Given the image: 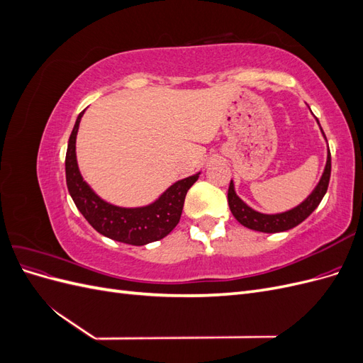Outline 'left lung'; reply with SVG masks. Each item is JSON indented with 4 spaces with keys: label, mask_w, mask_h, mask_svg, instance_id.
I'll use <instances>...</instances> for the list:
<instances>
[{
    "label": "left lung",
    "mask_w": 363,
    "mask_h": 363,
    "mask_svg": "<svg viewBox=\"0 0 363 363\" xmlns=\"http://www.w3.org/2000/svg\"><path fill=\"white\" fill-rule=\"evenodd\" d=\"M316 123L320 124V121L316 119ZM321 131H323V128H321ZM323 136L325 138L324 131H323ZM330 172H332V156H330V150H328L324 172L321 175L320 182H318V184L315 186V189L311 192V195L307 196L304 201H301L298 206L291 208V211L280 212V213H262V212L255 211V208L250 207L247 203H244L239 199L236 191H235V183L232 180L230 182L228 195H227L230 211H232L233 216L240 224L247 228L256 230V232H262V233L286 232V230H291L295 225L303 223L304 219L315 211L318 204L321 203V200L324 199V195L327 192L328 182H330Z\"/></svg>",
    "instance_id": "obj_1"
}]
</instances>
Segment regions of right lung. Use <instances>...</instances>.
Listing matches in <instances>:
<instances>
[{"label":"right lung","mask_w":363,"mask_h":363,"mask_svg":"<svg viewBox=\"0 0 363 363\" xmlns=\"http://www.w3.org/2000/svg\"><path fill=\"white\" fill-rule=\"evenodd\" d=\"M83 113L84 111L77 116L65 159L68 191L77 208L98 233L123 244L147 245L169 235L180 221L186 194L199 180L200 172L175 182L148 206L119 207L104 201L83 180L77 163L75 139Z\"/></svg>","instance_id":"1"}]
</instances>
